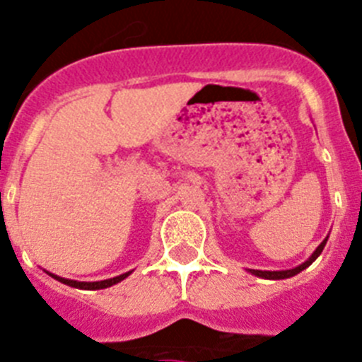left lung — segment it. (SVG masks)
Listing matches in <instances>:
<instances>
[{"mask_svg":"<svg viewBox=\"0 0 362 362\" xmlns=\"http://www.w3.org/2000/svg\"><path fill=\"white\" fill-rule=\"evenodd\" d=\"M327 240H328V236L325 238L323 242H321V245H319L317 249H315L314 252H312V256L307 259V262L301 263V265H298V267H294V269H288V270H254V269H249V272H250V274L258 276V278H263V279H286V278H292V276L299 274L301 270H305L308 265H312V263H314L315 259H317V256L321 252H323L325 245H327Z\"/></svg>","mask_w":362,"mask_h":362,"instance_id":"obj_1","label":"left lung"}]
</instances>
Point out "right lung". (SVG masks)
Instances as JSON below:
<instances>
[{
    "label": "right lung",
    "instance_id": "1",
    "mask_svg": "<svg viewBox=\"0 0 362 362\" xmlns=\"http://www.w3.org/2000/svg\"><path fill=\"white\" fill-rule=\"evenodd\" d=\"M50 274V272H48ZM132 274V272H126V274H120L117 276V278H110V279H103V281H76V279H66V278H59V276L55 274H50L52 278L57 279V281L64 283V285L68 286H74V288H83V291H99V288H108V286L115 285V283L122 281L124 278H128V276Z\"/></svg>",
    "mask_w": 362,
    "mask_h": 362
}]
</instances>
